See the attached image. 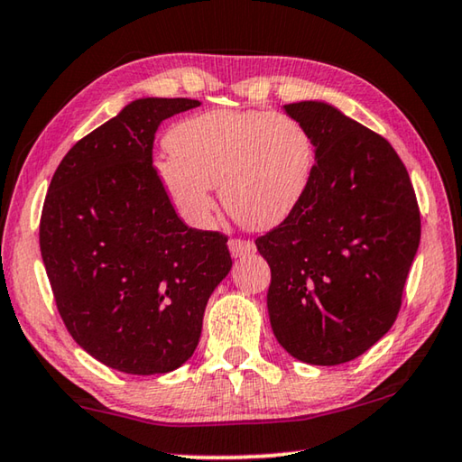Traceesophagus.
I'll return each instance as SVG.
<instances>
[{"label": "esophagus", "instance_id": "34e87169", "mask_svg": "<svg viewBox=\"0 0 462 462\" xmlns=\"http://www.w3.org/2000/svg\"><path fill=\"white\" fill-rule=\"evenodd\" d=\"M228 248H230V253H232L234 259H240V256H248V254H253L254 250H256L254 242L240 240V238H232L228 242Z\"/></svg>", "mask_w": 462, "mask_h": 462}]
</instances>
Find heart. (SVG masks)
<instances>
[{
  "label": "heart",
  "mask_w": 462,
  "mask_h": 462,
  "mask_svg": "<svg viewBox=\"0 0 462 462\" xmlns=\"http://www.w3.org/2000/svg\"><path fill=\"white\" fill-rule=\"evenodd\" d=\"M169 152L154 159V177L183 220L206 228L214 187L234 220L271 230L300 206L314 171L308 130L287 114L217 107L179 122Z\"/></svg>",
  "instance_id": "1"
}]
</instances>
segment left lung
<instances>
[{
    "instance_id": "obj_1",
    "label": "left lung",
    "mask_w": 462,
    "mask_h": 462,
    "mask_svg": "<svg viewBox=\"0 0 462 462\" xmlns=\"http://www.w3.org/2000/svg\"><path fill=\"white\" fill-rule=\"evenodd\" d=\"M285 112L308 130L316 162L295 212L256 240L271 267L269 319L297 361L334 366L393 326L420 246V209L385 138L326 101Z\"/></svg>"
}]
</instances>
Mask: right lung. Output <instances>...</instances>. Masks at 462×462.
Returning <instances> with one entry per match:
<instances>
[{
    "mask_svg": "<svg viewBox=\"0 0 462 462\" xmlns=\"http://www.w3.org/2000/svg\"><path fill=\"white\" fill-rule=\"evenodd\" d=\"M198 106L130 101L65 154L46 193L41 253L59 314L109 369L156 374L189 361L232 269L228 238L187 228L152 169L159 124Z\"/></svg>",
    "mask_w": 462,
    "mask_h": 462,
    "instance_id": "1",
    "label": "right lung"
}]
</instances>
